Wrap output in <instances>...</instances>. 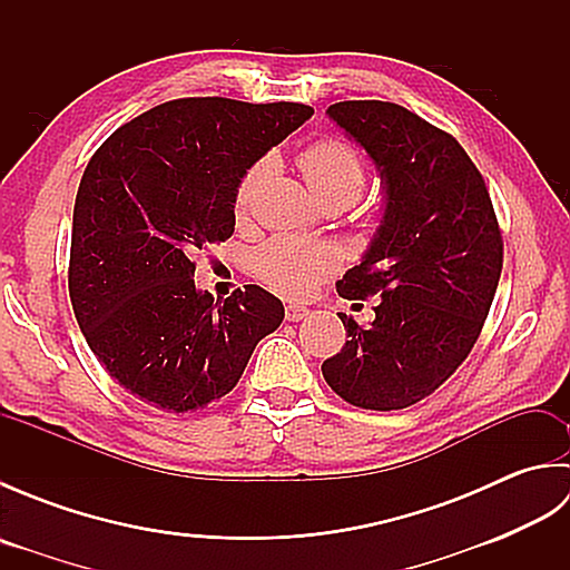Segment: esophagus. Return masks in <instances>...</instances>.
Segmentation results:
<instances>
[{
	"label": "esophagus",
	"mask_w": 570,
	"mask_h": 570,
	"mask_svg": "<svg viewBox=\"0 0 570 570\" xmlns=\"http://www.w3.org/2000/svg\"><path fill=\"white\" fill-rule=\"evenodd\" d=\"M308 308L306 306H286V321H292V323H298V321H304V318H308Z\"/></svg>",
	"instance_id": "obj_1"
}]
</instances>
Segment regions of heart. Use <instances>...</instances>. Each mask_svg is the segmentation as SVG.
<instances>
[{
	"label": "heart",
	"mask_w": 570,
	"mask_h": 570,
	"mask_svg": "<svg viewBox=\"0 0 570 570\" xmlns=\"http://www.w3.org/2000/svg\"><path fill=\"white\" fill-rule=\"evenodd\" d=\"M296 164L318 200L341 198L350 205L365 188V161L357 149L345 141H313L301 149ZM264 161L254 164L239 178L235 193L237 210H245L249 205L254 188L264 176ZM335 264L337 257L331 247L292 237H276L257 254V274L262 282L288 298L306 296L325 274L335 269Z\"/></svg>",
	"instance_id": "heart-1"
}]
</instances>
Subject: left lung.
<instances>
[{
    "instance_id": "1",
    "label": "left lung",
    "mask_w": 570,
    "mask_h": 570,
    "mask_svg": "<svg viewBox=\"0 0 570 570\" xmlns=\"http://www.w3.org/2000/svg\"><path fill=\"white\" fill-rule=\"evenodd\" d=\"M328 117L377 166L384 213L365 257L337 282L343 298L380 296L374 321L341 313L350 341L323 362L345 402L406 409L460 367L502 274V235L485 180L448 131L406 107L347 100Z\"/></svg>"
}]
</instances>
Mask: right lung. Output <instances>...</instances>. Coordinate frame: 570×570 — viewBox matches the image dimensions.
I'll list each match as a JSON object with an SVG mask.
<instances>
[{"label": "right lung", "instance_id": "obj_1", "mask_svg": "<svg viewBox=\"0 0 570 570\" xmlns=\"http://www.w3.org/2000/svg\"><path fill=\"white\" fill-rule=\"evenodd\" d=\"M311 115L298 102L171 100L119 127L85 168L72 311L95 357L141 402L174 414L208 406L282 325V301L262 286L225 301L196 288L193 257L235 233L239 178Z\"/></svg>", "mask_w": 570, "mask_h": 570}]
</instances>
